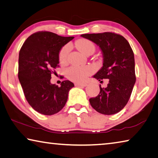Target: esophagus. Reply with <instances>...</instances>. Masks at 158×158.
I'll use <instances>...</instances> for the list:
<instances>
[{
  "label": "esophagus",
  "instance_id": "1",
  "mask_svg": "<svg viewBox=\"0 0 158 158\" xmlns=\"http://www.w3.org/2000/svg\"><path fill=\"white\" fill-rule=\"evenodd\" d=\"M75 86H84V87H85V86H87V84H81V83H76L74 84Z\"/></svg>",
  "mask_w": 158,
  "mask_h": 158
}]
</instances>
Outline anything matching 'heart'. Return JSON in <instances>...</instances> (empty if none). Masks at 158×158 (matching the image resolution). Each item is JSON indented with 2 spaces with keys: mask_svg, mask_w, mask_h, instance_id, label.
Returning <instances> with one entry per match:
<instances>
[{
  "mask_svg": "<svg viewBox=\"0 0 158 158\" xmlns=\"http://www.w3.org/2000/svg\"><path fill=\"white\" fill-rule=\"evenodd\" d=\"M75 46L82 53L86 56L91 52L93 53L95 51L94 44L88 39H80L75 43ZM70 49H71V46L69 44L65 45L60 49L59 52V60L60 63L64 64L67 62ZM93 71L94 69L91 67L89 66L82 67H72L67 69V74L68 78L72 81L82 82L85 81L90 74H92Z\"/></svg>",
  "mask_w": 158,
  "mask_h": 158,
  "instance_id": "heart-1",
  "label": "heart"
}]
</instances>
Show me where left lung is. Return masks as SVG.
Listing matches in <instances>:
<instances>
[{
    "label": "left lung",
    "mask_w": 158,
    "mask_h": 158,
    "mask_svg": "<svg viewBox=\"0 0 158 158\" xmlns=\"http://www.w3.org/2000/svg\"><path fill=\"white\" fill-rule=\"evenodd\" d=\"M81 36L99 46L103 55V66L94 77L109 81L106 88L100 85L99 94L89 99L90 104L99 113L116 114L128 102L136 82L134 52L124 36L113 32Z\"/></svg>",
    "instance_id": "left-lung-1"
}]
</instances>
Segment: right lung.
Masks as SVG:
<instances>
[{
	"label": "right lung",
	"mask_w": 158,
	"mask_h": 158,
	"mask_svg": "<svg viewBox=\"0 0 158 158\" xmlns=\"http://www.w3.org/2000/svg\"><path fill=\"white\" fill-rule=\"evenodd\" d=\"M73 39L38 31L27 39L19 51L18 78L24 96L32 108L42 114L60 111L74 86L69 80L62 81L60 87L51 83L52 73L59 67L60 51Z\"/></svg>",
	"instance_id": "obj_1"
}]
</instances>
